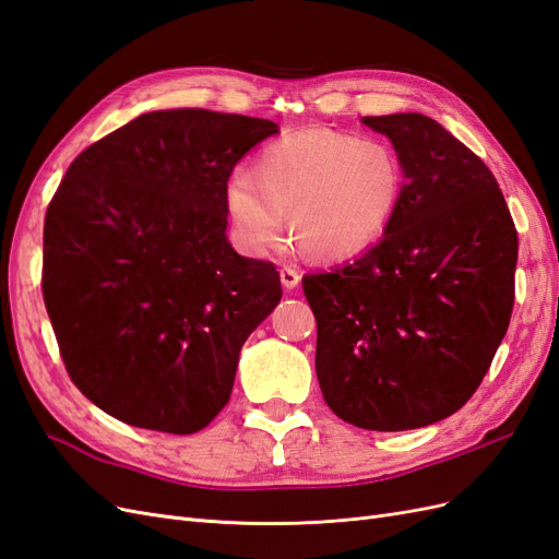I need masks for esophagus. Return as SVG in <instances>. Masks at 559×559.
<instances>
[{"mask_svg":"<svg viewBox=\"0 0 559 559\" xmlns=\"http://www.w3.org/2000/svg\"><path fill=\"white\" fill-rule=\"evenodd\" d=\"M280 280H282V286L284 289H296L298 286V282H300V273L298 270L294 267V265H284L282 270H280Z\"/></svg>","mask_w":559,"mask_h":559,"instance_id":"obj_1","label":"esophagus"}]
</instances>
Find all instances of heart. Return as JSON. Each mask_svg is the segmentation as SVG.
Returning <instances> with one entry per match:
<instances>
[{
  "label": "heart",
  "mask_w": 559,
  "mask_h": 559,
  "mask_svg": "<svg viewBox=\"0 0 559 559\" xmlns=\"http://www.w3.org/2000/svg\"><path fill=\"white\" fill-rule=\"evenodd\" d=\"M405 170L382 140L308 128L265 144L253 173H233L224 202L247 253L282 240L284 214L296 245L319 261L357 257L376 245L399 210Z\"/></svg>",
  "instance_id": "1"
}]
</instances>
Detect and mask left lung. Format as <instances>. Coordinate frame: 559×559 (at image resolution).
<instances>
[{
    "label": "left lung",
    "instance_id": "left-lung-1",
    "mask_svg": "<svg viewBox=\"0 0 559 559\" xmlns=\"http://www.w3.org/2000/svg\"><path fill=\"white\" fill-rule=\"evenodd\" d=\"M392 140L405 183L384 238L302 277L329 408L368 431L450 417L473 396L509 329L518 230L489 167L421 114L364 116Z\"/></svg>",
    "mask_w": 559,
    "mask_h": 559
}]
</instances>
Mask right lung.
Segmentation results:
<instances>
[{"instance_id":"right-lung-1","label":"right lung","mask_w":559,"mask_h":559,"mask_svg":"<svg viewBox=\"0 0 559 559\" xmlns=\"http://www.w3.org/2000/svg\"><path fill=\"white\" fill-rule=\"evenodd\" d=\"M277 123L148 111L67 167L44 218L41 292L79 392L126 425L195 433L282 298L275 263L226 238L224 189Z\"/></svg>"}]
</instances>
